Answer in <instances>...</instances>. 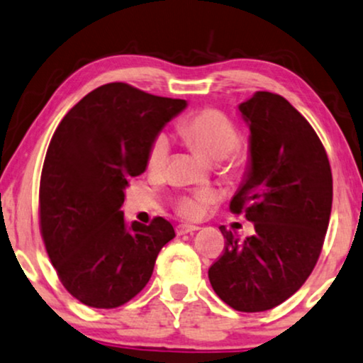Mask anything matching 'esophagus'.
I'll list each match as a JSON object with an SVG mask.
<instances>
[{"instance_id": "esophagus-1", "label": "esophagus", "mask_w": 363, "mask_h": 363, "mask_svg": "<svg viewBox=\"0 0 363 363\" xmlns=\"http://www.w3.org/2000/svg\"><path fill=\"white\" fill-rule=\"evenodd\" d=\"M194 230H199V227L191 225V223H180V225H177V234L178 235L190 234V232H194Z\"/></svg>"}]
</instances>
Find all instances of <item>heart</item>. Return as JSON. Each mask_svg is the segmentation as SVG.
Masks as SVG:
<instances>
[{"instance_id": "1", "label": "heart", "mask_w": 363, "mask_h": 363, "mask_svg": "<svg viewBox=\"0 0 363 363\" xmlns=\"http://www.w3.org/2000/svg\"><path fill=\"white\" fill-rule=\"evenodd\" d=\"M180 136L194 146L203 158L227 161L230 173H239L244 167V158L237 147L240 145L239 128L225 114L217 109H202L186 116L178 124ZM169 155V141L164 134H158L147 147L146 164L151 172H161L167 167ZM210 203V195H183L174 200V212L185 218H199L203 216Z\"/></svg>"}]
</instances>
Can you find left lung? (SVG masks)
I'll return each instance as SVG.
<instances>
[{
  "mask_svg": "<svg viewBox=\"0 0 363 363\" xmlns=\"http://www.w3.org/2000/svg\"><path fill=\"white\" fill-rule=\"evenodd\" d=\"M250 129V168L230 200L256 234L225 237L210 266L217 296L237 311L271 310L293 296L315 269L333 200L328 156L318 134L277 94L259 91L239 106Z\"/></svg>",
  "mask_w": 363,
  "mask_h": 363,
  "instance_id": "obj_1",
  "label": "left lung"
}]
</instances>
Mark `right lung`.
<instances>
[{
  "label": "right lung",
  "instance_id": "obj_1",
  "mask_svg": "<svg viewBox=\"0 0 363 363\" xmlns=\"http://www.w3.org/2000/svg\"><path fill=\"white\" fill-rule=\"evenodd\" d=\"M186 101L124 82L94 89L53 133L40 178V232L58 279L92 308L123 306L145 288L174 237L163 217L126 225L121 205L147 147Z\"/></svg>",
  "mask_w": 363,
  "mask_h": 363
}]
</instances>
